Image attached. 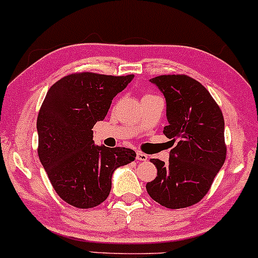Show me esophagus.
Returning a JSON list of instances; mask_svg holds the SVG:
<instances>
[{
	"mask_svg": "<svg viewBox=\"0 0 258 258\" xmlns=\"http://www.w3.org/2000/svg\"><path fill=\"white\" fill-rule=\"evenodd\" d=\"M137 159H138V160H140V161H147L148 159H149V156L147 155V154L142 153V151H138V153H137Z\"/></svg>",
	"mask_w": 258,
	"mask_h": 258,
	"instance_id": "esophagus-1",
	"label": "esophagus"
}]
</instances>
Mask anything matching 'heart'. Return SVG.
Masks as SVG:
<instances>
[{"label": "heart", "instance_id": "heart-1", "mask_svg": "<svg viewBox=\"0 0 258 258\" xmlns=\"http://www.w3.org/2000/svg\"><path fill=\"white\" fill-rule=\"evenodd\" d=\"M148 95H149V94H148ZM148 95H145V97H148Z\"/></svg>", "mask_w": 258, "mask_h": 258}]
</instances>
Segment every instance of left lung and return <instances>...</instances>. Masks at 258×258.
Here are the masks:
<instances>
[{"instance_id":"left-lung-1","label":"left lung","mask_w":258,"mask_h":258,"mask_svg":"<svg viewBox=\"0 0 258 258\" xmlns=\"http://www.w3.org/2000/svg\"><path fill=\"white\" fill-rule=\"evenodd\" d=\"M166 100L164 134L176 145L169 163L151 159L158 176L147 184L153 200L168 209L198 204L208 194L226 159L222 111L201 83L185 74L150 79Z\"/></svg>"}]
</instances>
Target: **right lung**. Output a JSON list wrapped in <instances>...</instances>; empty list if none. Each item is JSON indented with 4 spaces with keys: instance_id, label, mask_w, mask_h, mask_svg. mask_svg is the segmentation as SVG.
Masks as SVG:
<instances>
[{
    "instance_id": "1",
    "label": "right lung",
    "mask_w": 258,
    "mask_h": 258,
    "mask_svg": "<svg viewBox=\"0 0 258 258\" xmlns=\"http://www.w3.org/2000/svg\"><path fill=\"white\" fill-rule=\"evenodd\" d=\"M133 78L73 73L55 82L42 103L37 118L39 160L58 196L74 208L100 205L110 192L114 170L137 156L128 148L94 145L92 130Z\"/></svg>"
}]
</instances>
